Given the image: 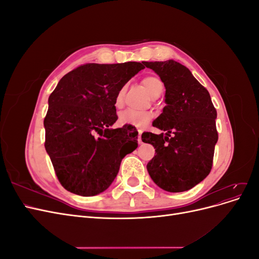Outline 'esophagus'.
<instances>
[{
    "mask_svg": "<svg viewBox=\"0 0 259 259\" xmlns=\"http://www.w3.org/2000/svg\"><path fill=\"white\" fill-rule=\"evenodd\" d=\"M137 142H138V144H139V145H140V144H143V140H142V132H139V133H138Z\"/></svg>",
    "mask_w": 259,
    "mask_h": 259,
    "instance_id": "obj_1",
    "label": "esophagus"
}]
</instances>
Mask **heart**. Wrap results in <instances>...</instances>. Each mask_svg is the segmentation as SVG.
Wrapping results in <instances>:
<instances>
[{"mask_svg": "<svg viewBox=\"0 0 259 259\" xmlns=\"http://www.w3.org/2000/svg\"><path fill=\"white\" fill-rule=\"evenodd\" d=\"M142 83L145 86L147 92L150 94L152 97L160 96L164 89V85L160 80V77L155 75L145 76ZM124 93H125V86H122V88L119 90V92L116 93L115 98H114V105L116 107H121L123 103ZM152 117H153V114L151 112H148V111L138 112V111L127 109V110H124L119 114V123L121 125H130V126L143 128L151 121Z\"/></svg>", "mask_w": 259, "mask_h": 259, "instance_id": "obj_1", "label": "heart"}]
</instances>
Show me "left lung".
<instances>
[{"instance_id": "left-lung-1", "label": "left lung", "mask_w": 259, "mask_h": 259, "mask_svg": "<svg viewBox=\"0 0 259 259\" xmlns=\"http://www.w3.org/2000/svg\"><path fill=\"white\" fill-rule=\"evenodd\" d=\"M143 65L161 77L166 90V106L153 122V126L166 131V136L149 132L142 135L156 153L147 164L148 173L163 190L187 191L213 166L218 140L216 109L207 90L182 64L169 59Z\"/></svg>"}]
</instances>
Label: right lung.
Wrapping results in <instances>:
<instances>
[{"mask_svg":"<svg viewBox=\"0 0 259 259\" xmlns=\"http://www.w3.org/2000/svg\"><path fill=\"white\" fill-rule=\"evenodd\" d=\"M144 68L136 61L85 64L62 76L51 94L44 146L66 190L83 197L105 191L122 159L138 147L130 125L110 126L117 120L116 93Z\"/></svg>","mask_w":259,"mask_h":259,"instance_id":"right-lung-1","label":"right lung"}]
</instances>
